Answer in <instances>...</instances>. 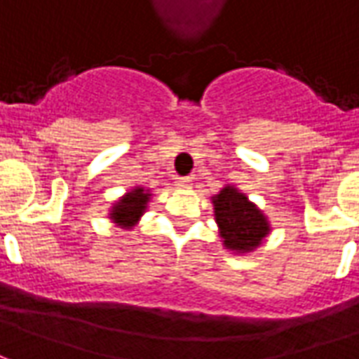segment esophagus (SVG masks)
<instances>
[{"label":"esophagus","instance_id":"34e87169","mask_svg":"<svg viewBox=\"0 0 359 359\" xmlns=\"http://www.w3.org/2000/svg\"><path fill=\"white\" fill-rule=\"evenodd\" d=\"M175 182H177V187L179 188L190 187V179H187V177H177V179H175Z\"/></svg>","mask_w":359,"mask_h":359}]
</instances>
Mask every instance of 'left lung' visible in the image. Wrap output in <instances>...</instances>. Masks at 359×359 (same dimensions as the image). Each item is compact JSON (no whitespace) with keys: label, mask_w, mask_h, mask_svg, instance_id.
I'll use <instances>...</instances> for the list:
<instances>
[{"label":"left lung","mask_w":359,"mask_h":359,"mask_svg":"<svg viewBox=\"0 0 359 359\" xmlns=\"http://www.w3.org/2000/svg\"><path fill=\"white\" fill-rule=\"evenodd\" d=\"M212 202L225 249L250 252L260 247L262 239L270 233V223L249 198L235 187H223Z\"/></svg>","instance_id":"left-lung-1"}]
</instances>
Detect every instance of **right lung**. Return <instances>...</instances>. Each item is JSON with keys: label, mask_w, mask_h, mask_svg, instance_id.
Listing matches in <instances>:
<instances>
[{"label": "right lung", "mask_w": 359, "mask_h": 359, "mask_svg": "<svg viewBox=\"0 0 359 359\" xmlns=\"http://www.w3.org/2000/svg\"><path fill=\"white\" fill-rule=\"evenodd\" d=\"M149 196L151 194L145 188H132L130 192H126L118 202H114V205L110 208V219L116 225H120L122 229H132L140 222V217L144 215L145 210H147Z\"/></svg>", "instance_id": "obj_1"}]
</instances>
